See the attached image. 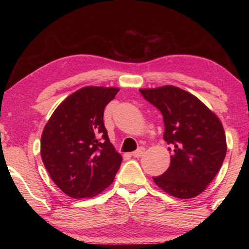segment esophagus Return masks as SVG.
Masks as SVG:
<instances>
[{
  "label": "esophagus",
  "instance_id": "esophagus-1",
  "mask_svg": "<svg viewBox=\"0 0 249 249\" xmlns=\"http://www.w3.org/2000/svg\"><path fill=\"white\" fill-rule=\"evenodd\" d=\"M144 154H145V148H144V147H140V148H138L137 150H135L132 155L134 156V157L140 158V157H142V156L144 155Z\"/></svg>",
  "mask_w": 249,
  "mask_h": 249
}]
</instances>
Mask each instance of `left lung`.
<instances>
[{
    "label": "left lung",
    "instance_id": "left-lung-1",
    "mask_svg": "<svg viewBox=\"0 0 249 249\" xmlns=\"http://www.w3.org/2000/svg\"><path fill=\"white\" fill-rule=\"evenodd\" d=\"M140 92L162 114L163 140L172 153L169 168L154 177L155 183L172 196H196L224 161L226 138L222 123L199 99L177 87Z\"/></svg>",
    "mask_w": 249,
    "mask_h": 249
}]
</instances>
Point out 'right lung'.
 <instances>
[{"instance_id": "right-lung-1", "label": "right lung", "mask_w": 249, "mask_h": 249, "mask_svg": "<svg viewBox=\"0 0 249 249\" xmlns=\"http://www.w3.org/2000/svg\"><path fill=\"white\" fill-rule=\"evenodd\" d=\"M120 89L86 87L53 113L40 141L41 159L57 187L74 199L99 195L113 182L122 156L109 142L104 108Z\"/></svg>"}]
</instances>
